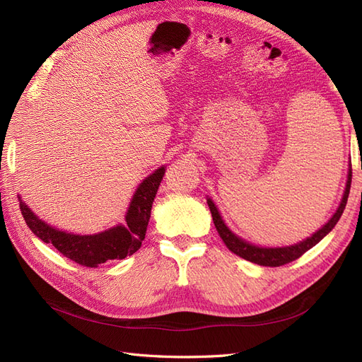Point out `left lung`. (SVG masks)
Segmentation results:
<instances>
[{"label":"left lung","mask_w":362,"mask_h":362,"mask_svg":"<svg viewBox=\"0 0 362 362\" xmlns=\"http://www.w3.org/2000/svg\"><path fill=\"white\" fill-rule=\"evenodd\" d=\"M350 182H352V169H349V178H347L341 204H339L337 213L331 217V221L327 222L323 228H320L315 234L303 240V242H300L298 245H293V246H287V247H258V246H254V245L245 242V240H242V238H238L226 228V225L223 223L222 217H221V214H218L213 201L208 199L206 202H208V206H210L213 222H214L217 233H218V235H221V238L223 240V243L226 245V247L229 250L234 252L235 255L242 257L243 259L255 262V264L267 266V267H279V266L288 264V262L300 258L306 250H310L313 246L319 243L327 233L332 231V228L337 225V222L339 221V217H341L344 208H346L349 192H350Z\"/></svg>","instance_id":"left-lung-1"}]
</instances>
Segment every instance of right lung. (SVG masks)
I'll return each mask as SVG.
<instances>
[{
	"instance_id": "add662e5",
	"label": "right lung",
	"mask_w": 362,
	"mask_h": 362,
	"mask_svg": "<svg viewBox=\"0 0 362 362\" xmlns=\"http://www.w3.org/2000/svg\"><path fill=\"white\" fill-rule=\"evenodd\" d=\"M163 175L164 168H160L139 185L128 208L125 226L120 225L101 234L76 235L59 231L42 222L25 202L19 199L21 213L28 228L42 242L51 243L62 255L75 261L76 264L98 267L108 259H124L140 249L146 234L152 202H154Z\"/></svg>"
}]
</instances>
